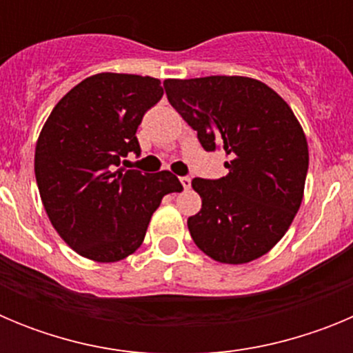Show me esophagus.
<instances>
[{
  "instance_id": "34e87169",
  "label": "esophagus",
  "mask_w": 353,
  "mask_h": 353,
  "mask_svg": "<svg viewBox=\"0 0 353 353\" xmlns=\"http://www.w3.org/2000/svg\"><path fill=\"white\" fill-rule=\"evenodd\" d=\"M180 183H182V187L187 191V189L191 187V179H189V176H180Z\"/></svg>"
}]
</instances>
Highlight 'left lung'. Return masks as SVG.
Instances as JSON below:
<instances>
[{"instance_id": "obj_1", "label": "left lung", "mask_w": 353, "mask_h": 353, "mask_svg": "<svg viewBox=\"0 0 353 353\" xmlns=\"http://www.w3.org/2000/svg\"><path fill=\"white\" fill-rule=\"evenodd\" d=\"M164 88L201 146L230 157L226 176L192 180L201 196V210L187 219L194 244L221 263L263 256L302 203L310 154L301 123L281 97L251 77L166 79Z\"/></svg>"}]
</instances>
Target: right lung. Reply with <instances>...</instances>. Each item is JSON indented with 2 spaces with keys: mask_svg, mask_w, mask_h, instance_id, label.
Here are the masks:
<instances>
[{
  "mask_svg": "<svg viewBox=\"0 0 353 353\" xmlns=\"http://www.w3.org/2000/svg\"><path fill=\"white\" fill-rule=\"evenodd\" d=\"M161 81L102 72L86 77L49 114L35 148V176L49 221L77 254L120 261L143 244L161 199L183 189L170 171L117 170L136 130L161 101Z\"/></svg>",
  "mask_w": 353,
  "mask_h": 353,
  "instance_id": "right-lung-1",
  "label": "right lung"
}]
</instances>
